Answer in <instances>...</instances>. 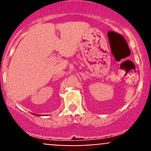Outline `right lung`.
I'll list each match as a JSON object with an SVG mask.
<instances>
[{"label":"right lung","mask_w":151,"mask_h":151,"mask_svg":"<svg viewBox=\"0 0 151 151\" xmlns=\"http://www.w3.org/2000/svg\"><path fill=\"white\" fill-rule=\"evenodd\" d=\"M33 115H35V114H33Z\"/></svg>","instance_id":"obj_1"}]
</instances>
